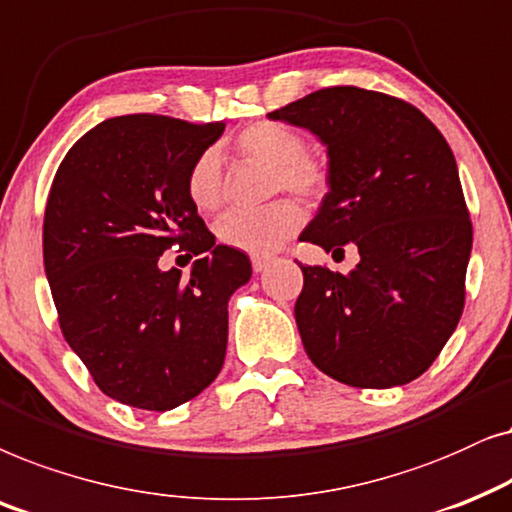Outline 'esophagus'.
Masks as SVG:
<instances>
[{"mask_svg":"<svg viewBox=\"0 0 512 512\" xmlns=\"http://www.w3.org/2000/svg\"><path fill=\"white\" fill-rule=\"evenodd\" d=\"M271 262H274V257H271V255L252 257V271H255V274H262L264 269H269Z\"/></svg>","mask_w":512,"mask_h":512,"instance_id":"esophagus-1","label":"esophagus"}]
</instances>
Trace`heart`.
Listing matches in <instances>:
<instances>
[{
    "instance_id": "obj_1",
    "label": "heart",
    "mask_w": 512,
    "mask_h": 512,
    "mask_svg": "<svg viewBox=\"0 0 512 512\" xmlns=\"http://www.w3.org/2000/svg\"><path fill=\"white\" fill-rule=\"evenodd\" d=\"M236 152L245 159L271 168V194L290 192L302 201L323 199L330 185V173L318 156L306 154L304 135L281 121H257L243 128L236 138ZM222 163L215 149L196 156L187 173V196L203 213L222 203ZM304 222L302 208L290 199H278L271 206L243 213L231 210L215 222V236L231 250L248 255H269L283 241L295 236Z\"/></svg>"
}]
</instances>
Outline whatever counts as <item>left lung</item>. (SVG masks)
Returning a JSON list of instances; mask_svg holds the SVG:
<instances>
[{
	"instance_id": "1",
	"label": "left lung",
	"mask_w": 512,
	"mask_h": 512,
	"mask_svg": "<svg viewBox=\"0 0 512 512\" xmlns=\"http://www.w3.org/2000/svg\"><path fill=\"white\" fill-rule=\"evenodd\" d=\"M269 119L327 147L330 192L302 241L360 255L349 274L299 264L306 356L349 386L410 384L452 337L466 299L473 224L452 149L410 102L358 86L320 88Z\"/></svg>"
}]
</instances>
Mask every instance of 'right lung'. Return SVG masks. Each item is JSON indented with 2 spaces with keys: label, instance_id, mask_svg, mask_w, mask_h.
Returning a JSON list of instances; mask_svg holds the SVG:
<instances>
[{
  "label": "right lung",
  "instance_id": "obj_1",
  "mask_svg": "<svg viewBox=\"0 0 512 512\" xmlns=\"http://www.w3.org/2000/svg\"><path fill=\"white\" fill-rule=\"evenodd\" d=\"M222 133V121L114 117L81 135L53 177L44 269L60 330L100 391L138 410H173L213 384L229 297L252 276L187 196L189 168ZM173 244L204 255L187 279L158 269Z\"/></svg>",
  "mask_w": 512,
  "mask_h": 512
}]
</instances>
